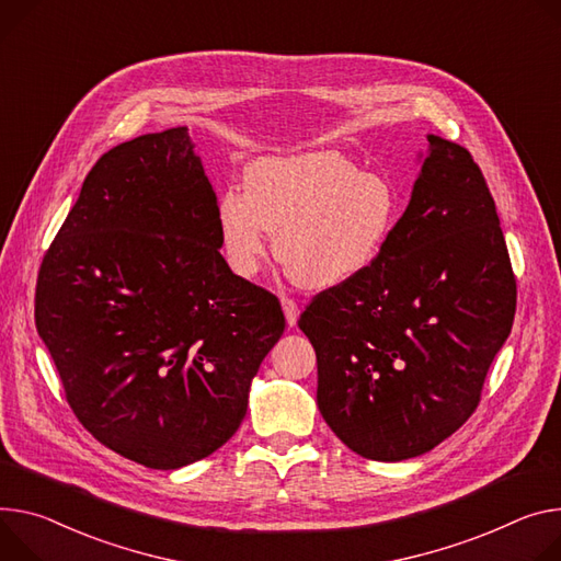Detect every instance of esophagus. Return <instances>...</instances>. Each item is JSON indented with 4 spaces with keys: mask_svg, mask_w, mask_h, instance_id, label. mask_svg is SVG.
<instances>
[{
    "mask_svg": "<svg viewBox=\"0 0 561 561\" xmlns=\"http://www.w3.org/2000/svg\"><path fill=\"white\" fill-rule=\"evenodd\" d=\"M282 309H284V316H286V324L288 327H295L297 324V318H299V307L288 299V297H282Z\"/></svg>",
    "mask_w": 561,
    "mask_h": 561,
    "instance_id": "obj_1",
    "label": "esophagus"
}]
</instances>
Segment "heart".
<instances>
[{
	"instance_id": "b5f03b06",
	"label": "heart",
	"mask_w": 561,
	"mask_h": 561,
	"mask_svg": "<svg viewBox=\"0 0 561 561\" xmlns=\"http://www.w3.org/2000/svg\"><path fill=\"white\" fill-rule=\"evenodd\" d=\"M398 224L393 185L331 149L266 157L248 168L245 192L228 187L217 206L224 257L241 279L277 257L297 286L333 290L365 275Z\"/></svg>"
}]
</instances>
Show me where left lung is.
Returning <instances> with one entry per match:
<instances>
[{
    "instance_id": "8db88e82",
    "label": "left lung",
    "mask_w": 561,
    "mask_h": 561,
    "mask_svg": "<svg viewBox=\"0 0 561 561\" xmlns=\"http://www.w3.org/2000/svg\"><path fill=\"white\" fill-rule=\"evenodd\" d=\"M419 165L376 264L297 320L316 348L322 419L348 449L389 463L434 449L472 416L517 304L470 151L427 134Z\"/></svg>"
}]
</instances>
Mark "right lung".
Instances as JSON below:
<instances>
[{
	"mask_svg": "<svg viewBox=\"0 0 561 561\" xmlns=\"http://www.w3.org/2000/svg\"><path fill=\"white\" fill-rule=\"evenodd\" d=\"M194 147L172 127L100 157L35 290V327L73 414L151 470L190 466L239 430L286 327L277 297L221 257Z\"/></svg>",
	"mask_w": 561,
	"mask_h": 561,
	"instance_id": "1",
	"label": "right lung"
}]
</instances>
